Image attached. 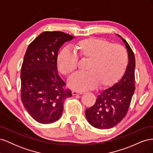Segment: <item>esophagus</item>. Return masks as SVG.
<instances>
[{"label": "esophagus", "instance_id": "34e87169", "mask_svg": "<svg viewBox=\"0 0 153 153\" xmlns=\"http://www.w3.org/2000/svg\"><path fill=\"white\" fill-rule=\"evenodd\" d=\"M82 92H77L76 91H72V95L73 96H75V95H77V94H82Z\"/></svg>", "mask_w": 153, "mask_h": 153}]
</instances>
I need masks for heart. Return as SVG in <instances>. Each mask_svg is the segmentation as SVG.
<instances>
[{"instance_id":"obj_1","label":"heart","mask_w":153,"mask_h":153,"mask_svg":"<svg viewBox=\"0 0 153 153\" xmlns=\"http://www.w3.org/2000/svg\"><path fill=\"white\" fill-rule=\"evenodd\" d=\"M74 53L64 49L58 55L57 66L63 75H71L76 71L78 60L86 61V72L76 73L68 81L73 89L83 91L94 88L108 87L117 82L128 64V53L123 46L112 44L97 38L77 41L73 45Z\"/></svg>"}]
</instances>
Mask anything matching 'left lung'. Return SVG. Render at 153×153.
Returning <instances> with one entry per match:
<instances>
[{
  "label": "left lung",
  "mask_w": 153,
  "mask_h": 153,
  "mask_svg": "<svg viewBox=\"0 0 153 153\" xmlns=\"http://www.w3.org/2000/svg\"><path fill=\"white\" fill-rule=\"evenodd\" d=\"M122 40L128 52L126 72L121 80L101 92L95 104L85 110L88 122L96 128L109 129L121 122L127 114L135 92V55L126 40Z\"/></svg>",
  "instance_id": "8db88e82"
}]
</instances>
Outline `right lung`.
I'll return each mask as SVG.
<instances>
[{
  "label": "right lung",
  "instance_id": "obj_1",
  "mask_svg": "<svg viewBox=\"0 0 153 153\" xmlns=\"http://www.w3.org/2000/svg\"><path fill=\"white\" fill-rule=\"evenodd\" d=\"M73 38L63 32H43L26 50L21 68V99L30 116L39 123L57 121L64 100L72 96L59 75L57 60L59 48Z\"/></svg>",
  "mask_w": 153,
  "mask_h": 153
}]
</instances>
